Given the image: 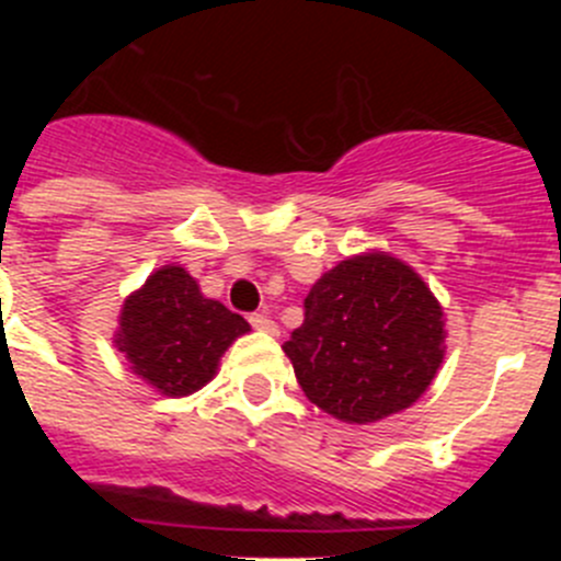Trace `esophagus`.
<instances>
[{
  "label": "esophagus",
  "instance_id": "34e87169",
  "mask_svg": "<svg viewBox=\"0 0 561 561\" xmlns=\"http://www.w3.org/2000/svg\"><path fill=\"white\" fill-rule=\"evenodd\" d=\"M250 323H252V329L264 331V334H272V336L277 334V323H275V320H270L266 314H252Z\"/></svg>",
  "mask_w": 561,
  "mask_h": 561
}]
</instances>
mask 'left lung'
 <instances>
[{
  "label": "left lung",
  "instance_id": "left-lung-1",
  "mask_svg": "<svg viewBox=\"0 0 561 561\" xmlns=\"http://www.w3.org/2000/svg\"><path fill=\"white\" fill-rule=\"evenodd\" d=\"M284 354L311 404L345 424H374L433 385L447 354L444 309L401 257L362 252L311 286Z\"/></svg>",
  "mask_w": 561,
  "mask_h": 561
}]
</instances>
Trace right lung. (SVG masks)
<instances>
[{
    "instance_id": "1",
    "label": "right lung",
    "mask_w": 561,
    "mask_h": 561,
    "mask_svg": "<svg viewBox=\"0 0 561 561\" xmlns=\"http://www.w3.org/2000/svg\"><path fill=\"white\" fill-rule=\"evenodd\" d=\"M241 334H250L244 317L202 295L185 266L165 264L123 300L114 345L134 376L182 399L219 374L221 356Z\"/></svg>"
}]
</instances>
